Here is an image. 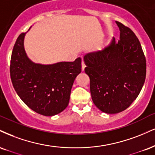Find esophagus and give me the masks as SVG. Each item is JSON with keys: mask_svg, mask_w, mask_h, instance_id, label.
<instances>
[{"mask_svg": "<svg viewBox=\"0 0 155 155\" xmlns=\"http://www.w3.org/2000/svg\"><path fill=\"white\" fill-rule=\"evenodd\" d=\"M85 67H86L85 63H84V61H81V71H82L84 70Z\"/></svg>", "mask_w": 155, "mask_h": 155, "instance_id": "34e87169", "label": "esophagus"}]
</instances>
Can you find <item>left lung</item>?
<instances>
[{
	"label": "left lung",
	"mask_w": 155,
	"mask_h": 155,
	"mask_svg": "<svg viewBox=\"0 0 155 155\" xmlns=\"http://www.w3.org/2000/svg\"><path fill=\"white\" fill-rule=\"evenodd\" d=\"M120 40L115 38L102 50L84 56L85 73L90 79V92L96 107L116 114L137 99L146 78V59L131 29L118 21Z\"/></svg>",
	"instance_id": "obj_1"
}]
</instances>
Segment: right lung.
I'll list each match as a JSON object with an SVG mask.
<instances>
[{"label": "right lung", "mask_w": 155, "mask_h": 155, "mask_svg": "<svg viewBox=\"0 0 155 155\" xmlns=\"http://www.w3.org/2000/svg\"><path fill=\"white\" fill-rule=\"evenodd\" d=\"M26 33L18 36L11 58V79L21 100L32 110L53 116L66 109L76 77L81 73V60L74 62L41 64L27 56L24 41Z\"/></svg>", "instance_id": "obj_1"}]
</instances>
